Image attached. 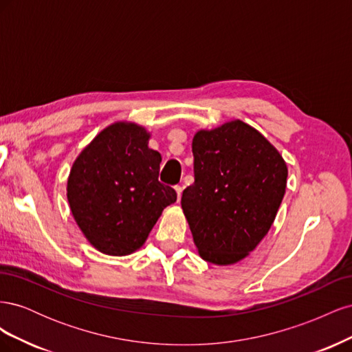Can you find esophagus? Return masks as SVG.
<instances>
[{
	"label": "esophagus",
	"instance_id": "obj_1",
	"mask_svg": "<svg viewBox=\"0 0 352 352\" xmlns=\"http://www.w3.org/2000/svg\"><path fill=\"white\" fill-rule=\"evenodd\" d=\"M175 190H176V194H177V201H180V197H182V186L176 185V186H175Z\"/></svg>",
	"mask_w": 352,
	"mask_h": 352
}]
</instances>
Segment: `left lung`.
<instances>
[{"mask_svg": "<svg viewBox=\"0 0 352 352\" xmlns=\"http://www.w3.org/2000/svg\"><path fill=\"white\" fill-rule=\"evenodd\" d=\"M195 182L182 210L202 260L228 265L255 250L272 228L286 189L279 151L250 124L233 120L192 141Z\"/></svg>", "mask_w": 352, "mask_h": 352, "instance_id": "1", "label": "left lung"}]
</instances>
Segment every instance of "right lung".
Instances as JSON below:
<instances>
[{
	"mask_svg": "<svg viewBox=\"0 0 352 352\" xmlns=\"http://www.w3.org/2000/svg\"><path fill=\"white\" fill-rule=\"evenodd\" d=\"M142 126L117 122L79 154L67 180V199L78 226L107 255L140 250L162 211L173 204V188L158 182L162 155L148 148Z\"/></svg>",
	"mask_w": 352,
	"mask_h": 352,
	"instance_id": "add662e5",
	"label": "right lung"
}]
</instances>
